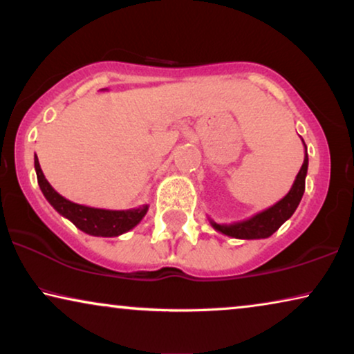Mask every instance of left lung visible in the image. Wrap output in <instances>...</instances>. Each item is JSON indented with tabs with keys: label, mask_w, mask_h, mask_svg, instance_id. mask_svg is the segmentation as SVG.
Returning <instances> with one entry per match:
<instances>
[{
	"label": "left lung",
	"mask_w": 354,
	"mask_h": 354,
	"mask_svg": "<svg viewBox=\"0 0 354 354\" xmlns=\"http://www.w3.org/2000/svg\"><path fill=\"white\" fill-rule=\"evenodd\" d=\"M304 145V142H303ZM308 174V149L304 145V161L303 166L299 169L297 178H295L292 188L285 195L282 200L275 203L274 206L268 207V209L258 212V214L251 216L250 219L232 222V224H217V222L209 219V224L212 229L221 232L232 239H241V240H259L268 239L279 230V227L288 221L297 211V207L301 201L304 193V180H306Z\"/></svg>",
	"instance_id": "obj_1"
}]
</instances>
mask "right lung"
Returning a JSON list of instances; mask_svg holds the SVG:
<instances>
[{
  "label": "right lung",
  "mask_w": 354,
  "mask_h": 354,
  "mask_svg": "<svg viewBox=\"0 0 354 354\" xmlns=\"http://www.w3.org/2000/svg\"><path fill=\"white\" fill-rule=\"evenodd\" d=\"M35 172L38 178V185L43 196L46 198L48 203L59 212L62 217L69 219L77 229H80L85 234L93 236H119L125 232L132 230L135 225L140 224L145 214L148 212V205H143L133 209H100V207H90L84 205H77L66 200L64 196L59 195L55 188L50 185L43 176V171L38 162L35 154Z\"/></svg>",
  "instance_id": "add662e5"
}]
</instances>
